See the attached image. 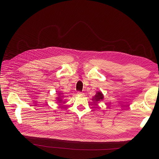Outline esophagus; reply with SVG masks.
<instances>
[{
  "instance_id": "1",
  "label": "esophagus",
  "mask_w": 159,
  "mask_h": 159,
  "mask_svg": "<svg viewBox=\"0 0 159 159\" xmlns=\"http://www.w3.org/2000/svg\"><path fill=\"white\" fill-rule=\"evenodd\" d=\"M77 95H79V96H82V95H84V93H82V92H80V91H78V92H77Z\"/></svg>"
}]
</instances>
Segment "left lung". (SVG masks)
Returning a JSON list of instances; mask_svg holds the SVG:
<instances>
[{
  "label": "left lung",
  "instance_id": "left-lung-1",
  "mask_svg": "<svg viewBox=\"0 0 159 159\" xmlns=\"http://www.w3.org/2000/svg\"><path fill=\"white\" fill-rule=\"evenodd\" d=\"M104 99V95L101 91H97V93L92 98V101L95 103H99Z\"/></svg>",
  "mask_w": 159,
  "mask_h": 159
}]
</instances>
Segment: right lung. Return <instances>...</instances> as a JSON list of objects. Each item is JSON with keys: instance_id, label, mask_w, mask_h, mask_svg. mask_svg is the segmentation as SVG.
<instances>
[{"instance_id": "add662e5", "label": "right lung", "mask_w": 159, "mask_h": 159, "mask_svg": "<svg viewBox=\"0 0 159 159\" xmlns=\"http://www.w3.org/2000/svg\"><path fill=\"white\" fill-rule=\"evenodd\" d=\"M64 98V95H63V93H60L58 92V93H57V97H56V101H57L58 103H64L65 101L64 100H63Z\"/></svg>"}]
</instances>
